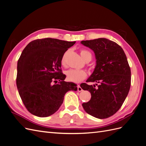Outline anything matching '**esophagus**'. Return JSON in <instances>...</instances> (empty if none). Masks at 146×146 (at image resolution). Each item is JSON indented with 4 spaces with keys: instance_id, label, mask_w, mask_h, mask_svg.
Listing matches in <instances>:
<instances>
[{
    "instance_id": "esophagus-1",
    "label": "esophagus",
    "mask_w": 146,
    "mask_h": 146,
    "mask_svg": "<svg viewBox=\"0 0 146 146\" xmlns=\"http://www.w3.org/2000/svg\"><path fill=\"white\" fill-rule=\"evenodd\" d=\"M78 92H81V91H82V88L81 87V86H80L79 85L78 86Z\"/></svg>"
}]
</instances>
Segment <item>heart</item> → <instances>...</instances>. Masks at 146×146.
<instances>
[{"instance_id": "1", "label": "heart", "mask_w": 146, "mask_h": 146, "mask_svg": "<svg viewBox=\"0 0 146 146\" xmlns=\"http://www.w3.org/2000/svg\"><path fill=\"white\" fill-rule=\"evenodd\" d=\"M67 53V52L65 53L62 57V59H61V64L64 65V66H65V64H66L65 58H66ZM80 53H81L82 58L84 59V60L88 57H90V59H92V55L90 53L86 50H81ZM65 74H66L67 80H68L69 81L73 82H81L83 81L84 79H86L87 76V72L85 70H68L65 72Z\"/></svg>"}]
</instances>
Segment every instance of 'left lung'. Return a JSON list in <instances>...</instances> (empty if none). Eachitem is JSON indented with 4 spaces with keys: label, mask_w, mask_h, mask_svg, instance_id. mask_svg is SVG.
<instances>
[{
    "label": "left lung",
    "mask_w": 146,
    "mask_h": 146,
    "mask_svg": "<svg viewBox=\"0 0 146 146\" xmlns=\"http://www.w3.org/2000/svg\"><path fill=\"white\" fill-rule=\"evenodd\" d=\"M81 44L93 51L96 66L86 82L84 90L91 93L90 100L83 103L87 113L99 119L107 118L117 111L127 96L131 84V72L123 49L116 42L106 38L82 40Z\"/></svg>",
    "instance_id": "obj_1"
}]
</instances>
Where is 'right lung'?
<instances>
[{
	"label": "right lung",
	"mask_w": 146,
	"mask_h": 146,
	"mask_svg": "<svg viewBox=\"0 0 146 146\" xmlns=\"http://www.w3.org/2000/svg\"><path fill=\"white\" fill-rule=\"evenodd\" d=\"M74 42L53 38L30 42L17 62L16 84L23 104L31 114L47 117L57 111L65 94L76 91L77 85L65 82L61 70V59ZM59 82L52 84L53 82Z\"/></svg>",
	"instance_id": "1"
}]
</instances>
